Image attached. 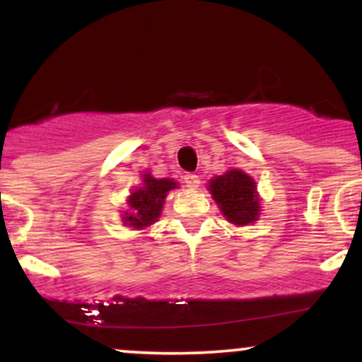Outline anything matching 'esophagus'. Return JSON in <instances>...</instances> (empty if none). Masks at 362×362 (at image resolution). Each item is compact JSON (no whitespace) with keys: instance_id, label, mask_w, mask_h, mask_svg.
I'll return each mask as SVG.
<instances>
[{"instance_id":"34e87169","label":"esophagus","mask_w":362,"mask_h":362,"mask_svg":"<svg viewBox=\"0 0 362 362\" xmlns=\"http://www.w3.org/2000/svg\"><path fill=\"white\" fill-rule=\"evenodd\" d=\"M184 182L187 187H190V189H197L199 184H201V180H199V177L195 175V173H185Z\"/></svg>"}]
</instances>
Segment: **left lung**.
<instances>
[{"mask_svg":"<svg viewBox=\"0 0 362 362\" xmlns=\"http://www.w3.org/2000/svg\"><path fill=\"white\" fill-rule=\"evenodd\" d=\"M209 190L230 223L248 224L259 216L255 182L242 170H230L224 175L213 178Z\"/></svg>","mask_w":362,"mask_h":362,"instance_id":"left-lung-1","label":"left lung"}]
</instances>
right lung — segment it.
I'll use <instances>...</instances> for the list:
<instances>
[{
  "label": "right lung",
  "instance_id": "add662e5",
  "mask_svg": "<svg viewBox=\"0 0 362 362\" xmlns=\"http://www.w3.org/2000/svg\"><path fill=\"white\" fill-rule=\"evenodd\" d=\"M144 187L132 192L129 197V207H131V213L126 214L124 221H129L131 226L143 228L149 226L158 219V216L161 213V207H163L165 197H167L168 190L175 189L177 184L168 178H158L144 175L143 178Z\"/></svg>",
  "mask_w": 362,
  "mask_h": 362
}]
</instances>
